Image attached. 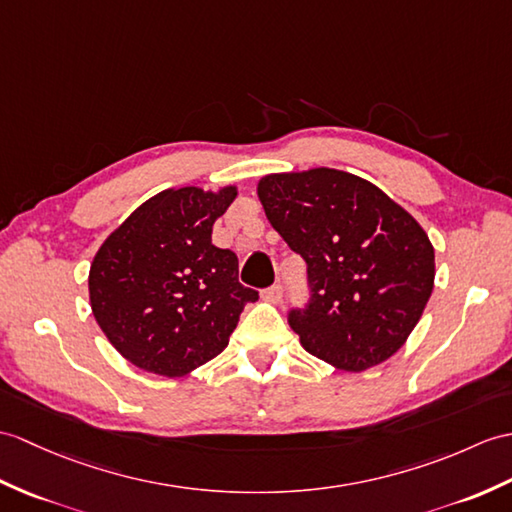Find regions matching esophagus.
Returning a JSON list of instances; mask_svg holds the SVG:
<instances>
[{
  "label": "esophagus",
  "mask_w": 512,
  "mask_h": 512,
  "mask_svg": "<svg viewBox=\"0 0 512 512\" xmlns=\"http://www.w3.org/2000/svg\"><path fill=\"white\" fill-rule=\"evenodd\" d=\"M261 299H264L266 303L277 305V303H281V299H283V288H281L279 283H277V285H270V288H266L264 292H261Z\"/></svg>",
  "instance_id": "34e87169"
}]
</instances>
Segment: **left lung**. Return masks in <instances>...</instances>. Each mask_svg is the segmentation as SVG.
I'll list each match as a JSON object with an SVG mask.
<instances>
[{
  "instance_id": "8db88e82",
  "label": "left lung",
  "mask_w": 512,
  "mask_h": 512,
  "mask_svg": "<svg viewBox=\"0 0 512 512\" xmlns=\"http://www.w3.org/2000/svg\"><path fill=\"white\" fill-rule=\"evenodd\" d=\"M272 229L307 264L312 299L288 323L303 349L362 373L406 344L434 290V246L377 185L334 168L266 174Z\"/></svg>"
}]
</instances>
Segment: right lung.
<instances>
[{
  "label": "right lung",
  "instance_id": "1",
  "mask_svg": "<svg viewBox=\"0 0 512 512\" xmlns=\"http://www.w3.org/2000/svg\"><path fill=\"white\" fill-rule=\"evenodd\" d=\"M235 196V185L163 189L95 253L91 312L122 358L141 371H196L227 349L244 305L259 299L237 281L235 253L211 242L213 222Z\"/></svg>",
  "mask_w": 512,
  "mask_h": 512
}]
</instances>
